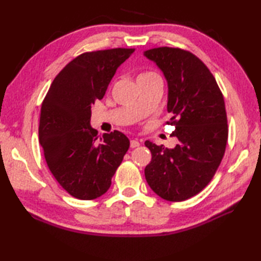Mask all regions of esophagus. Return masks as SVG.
I'll list each match as a JSON object with an SVG mask.
<instances>
[{
	"mask_svg": "<svg viewBox=\"0 0 261 261\" xmlns=\"http://www.w3.org/2000/svg\"><path fill=\"white\" fill-rule=\"evenodd\" d=\"M140 146V142L138 141V140H131L130 141V147L131 148H137V147H139Z\"/></svg>",
	"mask_w": 261,
	"mask_h": 261,
	"instance_id": "34e87169",
	"label": "esophagus"
}]
</instances>
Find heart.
<instances>
[{
  "label": "heart",
  "mask_w": 261,
  "mask_h": 261,
  "mask_svg": "<svg viewBox=\"0 0 261 261\" xmlns=\"http://www.w3.org/2000/svg\"><path fill=\"white\" fill-rule=\"evenodd\" d=\"M138 82H150V81H162V77L154 70H145L138 75Z\"/></svg>",
  "instance_id": "heart-1"
}]
</instances>
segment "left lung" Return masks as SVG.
I'll return each mask as SVG.
<instances>
[{"label":"left lung","instance_id":"8db88e82","mask_svg":"<svg viewBox=\"0 0 261 261\" xmlns=\"http://www.w3.org/2000/svg\"><path fill=\"white\" fill-rule=\"evenodd\" d=\"M168 83L167 111L174 125L173 149L146 141L151 162L145 176L151 190L166 201L181 202L201 192L222 162L228 141V120L222 92L201 59L180 48L145 51Z\"/></svg>","mask_w":261,"mask_h":261}]
</instances>
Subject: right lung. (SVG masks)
Here are the masks:
<instances>
[{
    "label": "right lung",
    "instance_id": "right-lung-1",
    "mask_svg": "<svg viewBox=\"0 0 261 261\" xmlns=\"http://www.w3.org/2000/svg\"><path fill=\"white\" fill-rule=\"evenodd\" d=\"M135 49L87 51L55 77L41 105L39 142L49 169L79 199L102 196L130 147L120 131L98 136L91 126L92 105L102 99L119 66Z\"/></svg>",
    "mask_w": 261,
    "mask_h": 261
}]
</instances>
